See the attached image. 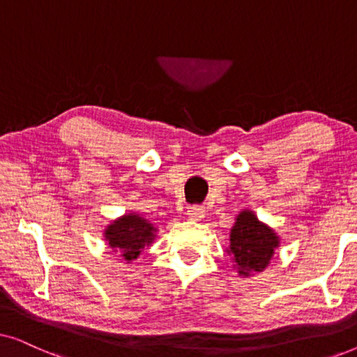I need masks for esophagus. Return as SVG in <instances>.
Segmentation results:
<instances>
[{
    "mask_svg": "<svg viewBox=\"0 0 357 357\" xmlns=\"http://www.w3.org/2000/svg\"><path fill=\"white\" fill-rule=\"evenodd\" d=\"M187 214L192 221H199V219L204 218V206L203 204H193V206L188 208Z\"/></svg>",
    "mask_w": 357,
    "mask_h": 357,
    "instance_id": "1",
    "label": "esophagus"
}]
</instances>
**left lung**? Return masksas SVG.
I'll return each mask as SVG.
<instances>
[{"mask_svg": "<svg viewBox=\"0 0 357 357\" xmlns=\"http://www.w3.org/2000/svg\"><path fill=\"white\" fill-rule=\"evenodd\" d=\"M278 247V237L270 227L261 224L253 213L238 214L237 222L231 231V252L241 268V275L250 271H261L271 260Z\"/></svg>", "mask_w": 357, "mask_h": 357, "instance_id": "left-lung-1", "label": "left lung"}]
</instances>
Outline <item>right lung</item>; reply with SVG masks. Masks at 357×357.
<instances>
[{"mask_svg":"<svg viewBox=\"0 0 357 357\" xmlns=\"http://www.w3.org/2000/svg\"><path fill=\"white\" fill-rule=\"evenodd\" d=\"M154 227L146 219L130 214L115 221L105 231L110 247L120 248L126 260H133L139 255L141 248L153 242Z\"/></svg>","mask_w":357,"mask_h":357,"instance_id":"1","label":"right lung"}]
</instances>
